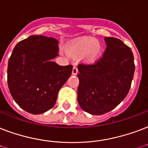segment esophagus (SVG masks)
<instances>
[{"label":"esophagus","mask_w":148,"mask_h":148,"mask_svg":"<svg viewBox=\"0 0 148 148\" xmlns=\"http://www.w3.org/2000/svg\"><path fill=\"white\" fill-rule=\"evenodd\" d=\"M77 73H78L77 67L74 66V67H73V70H72V74H73V75H77Z\"/></svg>","instance_id":"1"}]
</instances>
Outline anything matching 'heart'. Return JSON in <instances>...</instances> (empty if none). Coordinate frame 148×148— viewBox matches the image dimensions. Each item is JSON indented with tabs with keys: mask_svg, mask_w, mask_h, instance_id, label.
Instances as JSON below:
<instances>
[{
	"mask_svg": "<svg viewBox=\"0 0 148 148\" xmlns=\"http://www.w3.org/2000/svg\"><path fill=\"white\" fill-rule=\"evenodd\" d=\"M70 53L74 56L82 55L84 61H95L101 53V47L99 42L93 39H84L75 42L68 47Z\"/></svg>",
	"mask_w": 148,
	"mask_h": 148,
	"instance_id": "heart-1",
	"label": "heart"
}]
</instances>
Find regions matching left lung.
Masks as SVG:
<instances>
[{"label": "left lung", "mask_w": 148, "mask_h": 148, "mask_svg": "<svg viewBox=\"0 0 148 148\" xmlns=\"http://www.w3.org/2000/svg\"><path fill=\"white\" fill-rule=\"evenodd\" d=\"M106 49L93 64L77 66V101L84 111L102 115L116 108L128 94L134 77V54L120 39L106 37Z\"/></svg>", "instance_id": "1"}]
</instances>
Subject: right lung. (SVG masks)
<instances>
[{
    "label": "right lung",
    "mask_w": 148,
    "mask_h": 148,
    "mask_svg": "<svg viewBox=\"0 0 148 148\" xmlns=\"http://www.w3.org/2000/svg\"><path fill=\"white\" fill-rule=\"evenodd\" d=\"M59 42L52 37L31 36L18 42L8 65V84L17 104L32 114L52 109L73 66H60Z\"/></svg>",
    "instance_id": "right-lung-1"
}]
</instances>
